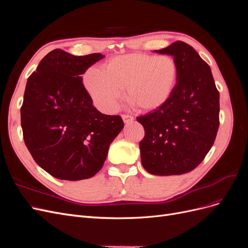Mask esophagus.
Wrapping results in <instances>:
<instances>
[{
  "label": "esophagus",
  "mask_w": 248,
  "mask_h": 248,
  "mask_svg": "<svg viewBox=\"0 0 248 248\" xmlns=\"http://www.w3.org/2000/svg\"><path fill=\"white\" fill-rule=\"evenodd\" d=\"M122 119H123V121H124L125 124L131 123V122L133 121V120H134V118H133L132 116H129V115H123V116H122Z\"/></svg>",
  "instance_id": "esophagus-1"
}]
</instances>
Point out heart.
Instances as JSON below:
<instances>
[{
  "label": "heart",
  "instance_id": "obj_1",
  "mask_svg": "<svg viewBox=\"0 0 248 248\" xmlns=\"http://www.w3.org/2000/svg\"><path fill=\"white\" fill-rule=\"evenodd\" d=\"M177 79L178 65L172 57L134 52L109 59L103 69H88L84 87L95 106L103 111L117 109L124 88L134 108L151 111L170 100Z\"/></svg>",
  "mask_w": 248,
  "mask_h": 248
}]
</instances>
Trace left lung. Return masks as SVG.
<instances>
[{"mask_svg":"<svg viewBox=\"0 0 248 248\" xmlns=\"http://www.w3.org/2000/svg\"><path fill=\"white\" fill-rule=\"evenodd\" d=\"M154 51L175 59L178 79L164 106L137 118L145 129L141 164L152 175H182L196 169L214 144L219 93L209 65L187 43L176 41Z\"/></svg>","mask_w":248,"mask_h":248,"instance_id":"1","label":"left lung"}]
</instances>
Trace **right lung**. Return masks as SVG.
<instances>
[{"label": "right lung", "mask_w": 248, "mask_h": 248, "mask_svg": "<svg viewBox=\"0 0 248 248\" xmlns=\"http://www.w3.org/2000/svg\"><path fill=\"white\" fill-rule=\"evenodd\" d=\"M104 58L54 49L28 78L20 108L24 140L36 163L60 180L93 177L124 127L93 106L81 74Z\"/></svg>", "instance_id": "add662e5"}]
</instances>
